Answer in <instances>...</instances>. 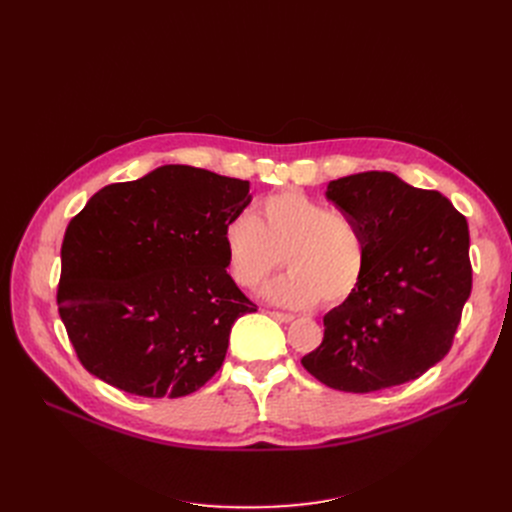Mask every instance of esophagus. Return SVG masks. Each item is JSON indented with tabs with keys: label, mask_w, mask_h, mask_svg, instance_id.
Listing matches in <instances>:
<instances>
[{
	"label": "esophagus",
	"mask_w": 512,
	"mask_h": 512,
	"mask_svg": "<svg viewBox=\"0 0 512 512\" xmlns=\"http://www.w3.org/2000/svg\"><path fill=\"white\" fill-rule=\"evenodd\" d=\"M270 315H272L274 319L282 321V324H288V321H292V319H294V315H292V313H282V311H270Z\"/></svg>",
	"instance_id": "obj_1"
}]
</instances>
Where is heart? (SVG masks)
<instances>
[{"instance_id": "b5f03b06", "label": "heart", "mask_w": 512, "mask_h": 512, "mask_svg": "<svg viewBox=\"0 0 512 512\" xmlns=\"http://www.w3.org/2000/svg\"><path fill=\"white\" fill-rule=\"evenodd\" d=\"M226 270L236 286L257 288L282 263L288 274L265 290L274 303L305 309L319 301H348L365 276L367 251L359 226L342 211L301 191L265 197L251 213H238L222 232Z\"/></svg>"}]
</instances>
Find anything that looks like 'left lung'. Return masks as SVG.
Segmentation results:
<instances>
[{
	"instance_id": "8db88e82",
	"label": "left lung",
	"mask_w": 512,
	"mask_h": 512,
	"mask_svg": "<svg viewBox=\"0 0 512 512\" xmlns=\"http://www.w3.org/2000/svg\"><path fill=\"white\" fill-rule=\"evenodd\" d=\"M326 195L359 226L367 263L301 363L321 384L355 394L417 380L448 355L471 294L465 215L390 172L332 180Z\"/></svg>"
}]
</instances>
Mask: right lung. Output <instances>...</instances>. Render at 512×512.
Instances as JSON below:
<instances>
[{
	"label": "right lung",
	"instance_id": "right-lung-1",
	"mask_svg": "<svg viewBox=\"0 0 512 512\" xmlns=\"http://www.w3.org/2000/svg\"><path fill=\"white\" fill-rule=\"evenodd\" d=\"M249 188L161 166L89 199L66 228L56 297L80 365L145 398L186 396L220 371L232 324L257 311L226 272L222 242Z\"/></svg>",
	"mask_w": 512,
	"mask_h": 512
}]
</instances>
